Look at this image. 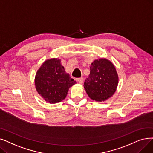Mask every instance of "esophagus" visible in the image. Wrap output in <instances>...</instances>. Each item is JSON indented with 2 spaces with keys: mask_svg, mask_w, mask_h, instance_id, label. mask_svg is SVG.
Returning a JSON list of instances; mask_svg holds the SVG:
<instances>
[{
  "mask_svg": "<svg viewBox=\"0 0 153 153\" xmlns=\"http://www.w3.org/2000/svg\"><path fill=\"white\" fill-rule=\"evenodd\" d=\"M77 81L80 83V84H82L83 82V81H84V78L83 77H80V78H78L77 79Z\"/></svg>",
  "mask_w": 153,
  "mask_h": 153,
  "instance_id": "esophagus-1",
  "label": "esophagus"
}]
</instances>
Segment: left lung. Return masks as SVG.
<instances>
[{"label": "left lung", "mask_w": 153, "mask_h": 153, "mask_svg": "<svg viewBox=\"0 0 153 153\" xmlns=\"http://www.w3.org/2000/svg\"><path fill=\"white\" fill-rule=\"evenodd\" d=\"M119 77L115 66L108 59L101 58L94 61L90 74L84 84L88 96L97 102L111 97L117 89Z\"/></svg>", "instance_id": "obj_1"}]
</instances>
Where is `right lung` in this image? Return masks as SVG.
Returning a JSON list of instances; mask_svg holds the SVG:
<instances>
[{
  "mask_svg": "<svg viewBox=\"0 0 153 153\" xmlns=\"http://www.w3.org/2000/svg\"><path fill=\"white\" fill-rule=\"evenodd\" d=\"M61 65V59H48L37 70L35 77L36 89L45 101L56 104L64 99L69 89L76 84Z\"/></svg>",
  "mask_w": 153,
  "mask_h": 153,
  "instance_id": "right-lung-1",
  "label": "right lung"
}]
</instances>
